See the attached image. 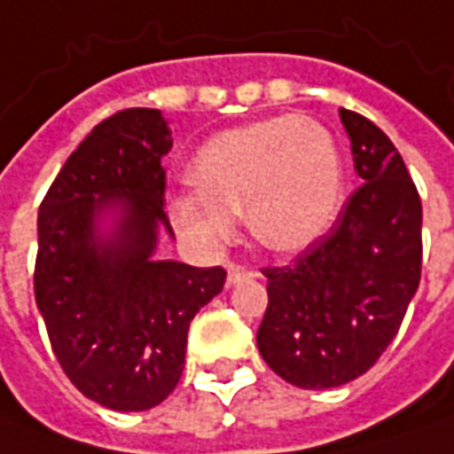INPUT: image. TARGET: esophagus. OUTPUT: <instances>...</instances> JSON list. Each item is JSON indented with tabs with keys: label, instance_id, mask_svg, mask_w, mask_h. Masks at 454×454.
Listing matches in <instances>:
<instances>
[{
	"label": "esophagus",
	"instance_id": "obj_1",
	"mask_svg": "<svg viewBox=\"0 0 454 454\" xmlns=\"http://www.w3.org/2000/svg\"><path fill=\"white\" fill-rule=\"evenodd\" d=\"M251 276H254V269H248V266H228V284H239Z\"/></svg>",
	"mask_w": 454,
	"mask_h": 454
}]
</instances>
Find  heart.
<instances>
[{"label":"heart","instance_id":"obj_1","mask_svg":"<svg viewBox=\"0 0 454 454\" xmlns=\"http://www.w3.org/2000/svg\"><path fill=\"white\" fill-rule=\"evenodd\" d=\"M196 193L170 203L173 223L206 248L231 241L246 211L254 239L301 251L332 228L344 196L334 135L296 115L261 120L211 137L191 165Z\"/></svg>","mask_w":454,"mask_h":454}]
</instances>
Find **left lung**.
Here are the masks:
<instances>
[{"label": "left lung", "instance_id": "obj_1", "mask_svg": "<svg viewBox=\"0 0 454 454\" xmlns=\"http://www.w3.org/2000/svg\"><path fill=\"white\" fill-rule=\"evenodd\" d=\"M362 185L319 241L289 266H266L258 352L301 389L352 382L397 336L422 274V200L392 140L339 110Z\"/></svg>", "mask_w": 454, "mask_h": 454}]
</instances>
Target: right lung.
I'll return each instance as SVG.
<instances>
[{
  "instance_id": "add662e5",
  "label": "right lung",
  "mask_w": 454,
  "mask_h": 454,
  "mask_svg": "<svg viewBox=\"0 0 454 454\" xmlns=\"http://www.w3.org/2000/svg\"><path fill=\"white\" fill-rule=\"evenodd\" d=\"M170 148L160 110H120L67 158L37 215L35 299L52 352L85 397L118 412L176 389L191 319L226 284L221 266L153 258L158 226L170 231L160 165ZM113 205L123 221L102 242L94 218Z\"/></svg>"
}]
</instances>
